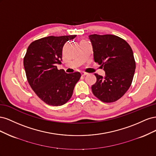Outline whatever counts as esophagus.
I'll use <instances>...</instances> for the list:
<instances>
[{
    "label": "esophagus",
    "mask_w": 156,
    "mask_h": 156,
    "mask_svg": "<svg viewBox=\"0 0 156 156\" xmlns=\"http://www.w3.org/2000/svg\"><path fill=\"white\" fill-rule=\"evenodd\" d=\"M88 73H86V72H81V75H82V76H85L86 75H87Z\"/></svg>",
    "instance_id": "34e87169"
}]
</instances>
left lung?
<instances>
[{"instance_id": "1", "label": "left lung", "mask_w": 156, "mask_h": 156, "mask_svg": "<svg viewBox=\"0 0 156 156\" xmlns=\"http://www.w3.org/2000/svg\"><path fill=\"white\" fill-rule=\"evenodd\" d=\"M95 62L103 68L105 77L95 73L96 82L92 86L94 96L105 103H112L123 96L133 81L135 61L127 42L112 34L89 36Z\"/></svg>"}]
</instances>
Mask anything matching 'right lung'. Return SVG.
<instances>
[{
  "instance_id": "1",
  "label": "right lung",
  "mask_w": 156,
  "mask_h": 156,
  "mask_svg": "<svg viewBox=\"0 0 156 156\" xmlns=\"http://www.w3.org/2000/svg\"><path fill=\"white\" fill-rule=\"evenodd\" d=\"M76 35L42 37L27 49L23 64L27 81L35 94L49 105L60 106L72 97L75 85L81 77L78 72L67 73L58 69L62 48Z\"/></svg>"
}]
</instances>
